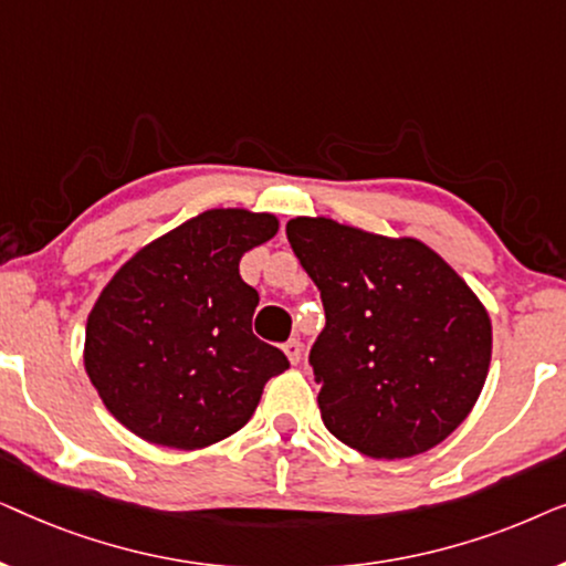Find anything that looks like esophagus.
Returning <instances> with one entry per match:
<instances>
[{
  "label": "esophagus",
  "instance_id": "obj_1",
  "mask_svg": "<svg viewBox=\"0 0 566 566\" xmlns=\"http://www.w3.org/2000/svg\"><path fill=\"white\" fill-rule=\"evenodd\" d=\"M283 353L289 355L291 366H298L301 358H304V345H301V339H289V343L283 345Z\"/></svg>",
  "mask_w": 566,
  "mask_h": 566
}]
</instances>
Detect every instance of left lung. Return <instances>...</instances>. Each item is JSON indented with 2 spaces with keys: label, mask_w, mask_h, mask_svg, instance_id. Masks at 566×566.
<instances>
[{
  "label": "left lung",
  "mask_w": 566,
  "mask_h": 566,
  "mask_svg": "<svg viewBox=\"0 0 566 566\" xmlns=\"http://www.w3.org/2000/svg\"><path fill=\"white\" fill-rule=\"evenodd\" d=\"M285 234L327 314L308 350L327 430L384 461L443 443L474 409L492 360L476 293L415 237L327 216H296Z\"/></svg>",
  "instance_id": "obj_1"
}]
</instances>
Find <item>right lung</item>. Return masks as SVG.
<instances>
[{
    "mask_svg": "<svg viewBox=\"0 0 566 566\" xmlns=\"http://www.w3.org/2000/svg\"><path fill=\"white\" fill-rule=\"evenodd\" d=\"M277 227L275 213L211 208L144 244L107 281L87 316L84 370L123 428L198 451L250 422L289 358L252 335L260 296L239 260Z\"/></svg>",
    "mask_w": 566,
    "mask_h": 566,
    "instance_id": "add662e5",
    "label": "right lung"
}]
</instances>
